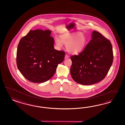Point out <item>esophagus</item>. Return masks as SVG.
<instances>
[{"label":"esophagus","mask_w":125,"mask_h":125,"mask_svg":"<svg viewBox=\"0 0 125 125\" xmlns=\"http://www.w3.org/2000/svg\"><path fill=\"white\" fill-rule=\"evenodd\" d=\"M69 55H68V54H65V57H64V59H67V58H69Z\"/></svg>","instance_id":"34e87169"}]
</instances>
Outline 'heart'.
Returning a JSON list of instances; mask_svg holds the SVG:
<instances>
[{
    "label": "heart",
    "mask_w": 125,
    "mask_h": 125,
    "mask_svg": "<svg viewBox=\"0 0 125 125\" xmlns=\"http://www.w3.org/2000/svg\"><path fill=\"white\" fill-rule=\"evenodd\" d=\"M61 41L57 37L55 38V42L58 47H62V42L65 44L68 52L76 54L83 49L86 44V40L85 36L81 33H69L61 35Z\"/></svg>",
    "instance_id": "b5f03b06"
}]
</instances>
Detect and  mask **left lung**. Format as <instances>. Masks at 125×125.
Here are the masks:
<instances>
[{"mask_svg":"<svg viewBox=\"0 0 125 125\" xmlns=\"http://www.w3.org/2000/svg\"><path fill=\"white\" fill-rule=\"evenodd\" d=\"M71 74L76 83L90 85L104 79L113 61L110 40L98 31H94L92 39L83 51L71 57Z\"/></svg>","mask_w":125,"mask_h":125,"instance_id":"left-lung-1","label":"left lung"}]
</instances>
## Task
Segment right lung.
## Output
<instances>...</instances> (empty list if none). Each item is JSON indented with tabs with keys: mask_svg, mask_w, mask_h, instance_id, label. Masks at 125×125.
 <instances>
[{
	"mask_svg": "<svg viewBox=\"0 0 125 125\" xmlns=\"http://www.w3.org/2000/svg\"><path fill=\"white\" fill-rule=\"evenodd\" d=\"M51 31H30L19 42L16 53L18 69L27 80L34 83L49 80L58 65L64 60L65 52L54 49Z\"/></svg>",
	"mask_w": 125,
	"mask_h": 125,
	"instance_id": "1",
	"label": "right lung"
}]
</instances>
